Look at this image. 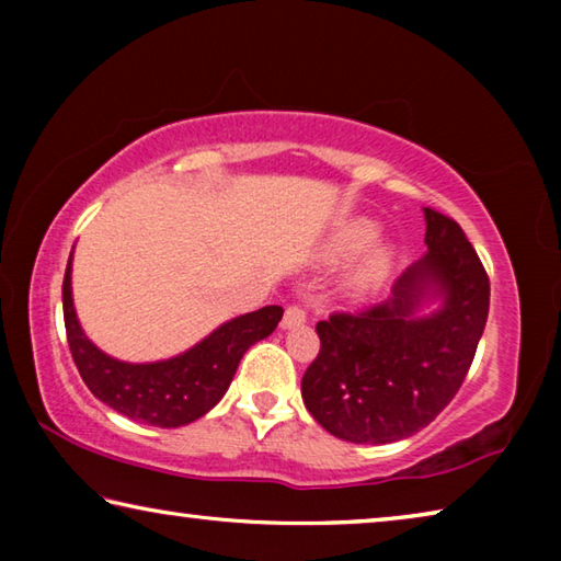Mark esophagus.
<instances>
[{
    "label": "esophagus",
    "instance_id": "obj_1",
    "mask_svg": "<svg viewBox=\"0 0 561 561\" xmlns=\"http://www.w3.org/2000/svg\"><path fill=\"white\" fill-rule=\"evenodd\" d=\"M301 324H307V309L301 304H289L282 317V329H297Z\"/></svg>",
    "mask_w": 561,
    "mask_h": 561
}]
</instances>
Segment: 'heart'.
<instances>
[{"mask_svg":"<svg viewBox=\"0 0 561 561\" xmlns=\"http://www.w3.org/2000/svg\"><path fill=\"white\" fill-rule=\"evenodd\" d=\"M378 237V225L371 220H351L346 225H341L339 230L329 237L324 257L331 264H344L358 257L366 247H371ZM388 262H391V254L383 247L368 252V257L360 262V267L354 277V284L358 289H368L374 287L376 282H381V277L388 270Z\"/></svg>","mask_w":561,"mask_h":561,"instance_id":"heart-1","label":"heart"}]
</instances>
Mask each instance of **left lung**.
Returning <instances> with one entry per match:
<instances>
[{"mask_svg":"<svg viewBox=\"0 0 561 561\" xmlns=\"http://www.w3.org/2000/svg\"><path fill=\"white\" fill-rule=\"evenodd\" d=\"M425 213L428 252L393 284V297L356 314L319 321V356L301 398L321 428L348 443L411 438L448 405L478 351L490 309V279L453 217ZM438 298L428 318L414 311Z\"/></svg>","mask_w":561,"mask_h":561,"instance_id":"left-lung-1","label":"left lung"}]
</instances>
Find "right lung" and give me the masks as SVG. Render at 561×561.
<instances>
[{
    "label": "right lung",
    "instance_id": "1",
    "mask_svg": "<svg viewBox=\"0 0 561 561\" xmlns=\"http://www.w3.org/2000/svg\"><path fill=\"white\" fill-rule=\"evenodd\" d=\"M71 257L66 264L61 297L73 364L99 401L130 421L156 428H180L220 403L244 351L267 339L284 314L282 307H262L225 321L185 354L156 364H128L103 354L83 334L71 297Z\"/></svg>",
    "mask_w": 561,
    "mask_h": 561
}]
</instances>
